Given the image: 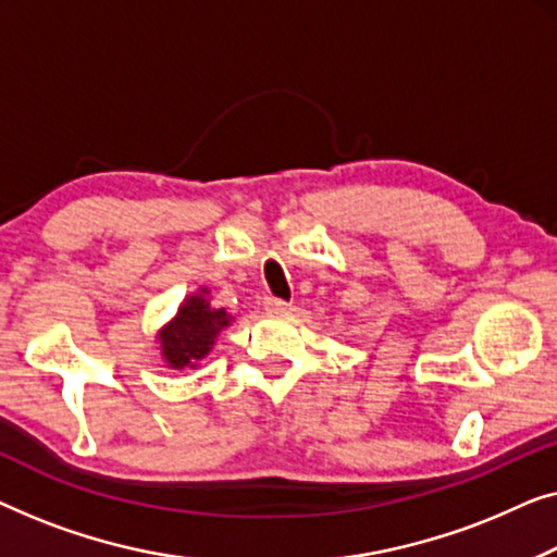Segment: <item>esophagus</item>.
Returning a JSON list of instances; mask_svg holds the SVG:
<instances>
[{"mask_svg": "<svg viewBox=\"0 0 557 557\" xmlns=\"http://www.w3.org/2000/svg\"><path fill=\"white\" fill-rule=\"evenodd\" d=\"M289 302L282 300V297H275V295H268L264 297V310L268 312H287Z\"/></svg>", "mask_w": 557, "mask_h": 557, "instance_id": "1", "label": "esophagus"}]
</instances>
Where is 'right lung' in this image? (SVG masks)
Here are the masks:
<instances>
[{
    "label": "right lung",
    "instance_id": "1",
    "mask_svg": "<svg viewBox=\"0 0 557 557\" xmlns=\"http://www.w3.org/2000/svg\"><path fill=\"white\" fill-rule=\"evenodd\" d=\"M230 325L226 310H211L201 295L189 297L178 310L174 323L161 331V350L171 368H186L197 363L214 346L219 331Z\"/></svg>",
    "mask_w": 557,
    "mask_h": 557
}]
</instances>
